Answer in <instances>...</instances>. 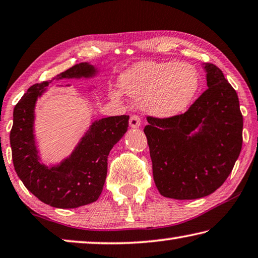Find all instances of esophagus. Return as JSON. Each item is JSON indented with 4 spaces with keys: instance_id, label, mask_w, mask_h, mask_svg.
Wrapping results in <instances>:
<instances>
[{
    "instance_id": "obj_1",
    "label": "esophagus",
    "mask_w": 258,
    "mask_h": 258,
    "mask_svg": "<svg viewBox=\"0 0 258 258\" xmlns=\"http://www.w3.org/2000/svg\"><path fill=\"white\" fill-rule=\"evenodd\" d=\"M130 126L132 128H138L141 126V119L139 116H136V114H133V116H131L130 118Z\"/></svg>"
}]
</instances>
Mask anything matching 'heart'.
<instances>
[{"label":"heart","mask_w":258,"mask_h":258,"mask_svg":"<svg viewBox=\"0 0 258 258\" xmlns=\"http://www.w3.org/2000/svg\"><path fill=\"white\" fill-rule=\"evenodd\" d=\"M122 93L139 100L151 116L170 118L182 112L198 93L200 75L193 65L173 62H140L119 76ZM121 92L110 88L109 96L119 101Z\"/></svg>","instance_id":"heart-1"}]
</instances>
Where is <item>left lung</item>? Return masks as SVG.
Returning <instances> with one entry per match:
<instances>
[{"mask_svg":"<svg viewBox=\"0 0 258 258\" xmlns=\"http://www.w3.org/2000/svg\"><path fill=\"white\" fill-rule=\"evenodd\" d=\"M208 89L185 113L148 117L144 132L161 195L195 200L210 195L232 172L242 147L238 94L222 70L204 63Z\"/></svg>","mask_w":258,"mask_h":258,"instance_id":"8db88e82","label":"left lung"}]
</instances>
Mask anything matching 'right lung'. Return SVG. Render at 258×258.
<instances>
[{
    "label": "right lung",
    "mask_w": 258,
    "mask_h": 258,
    "mask_svg": "<svg viewBox=\"0 0 258 258\" xmlns=\"http://www.w3.org/2000/svg\"><path fill=\"white\" fill-rule=\"evenodd\" d=\"M97 73L99 69L85 62L52 80L92 79ZM52 80L31 86L16 104L10 132L12 161L20 180L40 201L54 208L73 209L99 199L107 178L109 153L127 131L130 117L122 114L93 121L68 157L46 165L36 147L35 105Z\"/></svg>",
    "instance_id": "1"
}]
</instances>
